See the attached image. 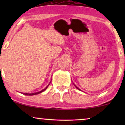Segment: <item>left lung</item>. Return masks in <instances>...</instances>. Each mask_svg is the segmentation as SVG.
Instances as JSON below:
<instances>
[{
    "mask_svg": "<svg viewBox=\"0 0 125 125\" xmlns=\"http://www.w3.org/2000/svg\"><path fill=\"white\" fill-rule=\"evenodd\" d=\"M73 84H74V86H75V87H76V88L77 89H78V90H80V89H79V88H78V87H77V86H76V85H75V84H74V83H73Z\"/></svg>",
    "mask_w": 125,
    "mask_h": 125,
    "instance_id": "8db88e82",
    "label": "left lung"
}]
</instances>
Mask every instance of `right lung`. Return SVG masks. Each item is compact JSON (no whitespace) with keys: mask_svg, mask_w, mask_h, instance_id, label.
<instances>
[{"mask_svg":"<svg viewBox=\"0 0 125 125\" xmlns=\"http://www.w3.org/2000/svg\"><path fill=\"white\" fill-rule=\"evenodd\" d=\"M51 81H50V83H49L48 85H47V86L45 87V89H42V90H41V91H40V92H36V93H23V94H24V95H36V94H39V93H42V92H44V91H45V90L47 89V88L48 87V86L49 85V84H50V83H51Z\"/></svg>","mask_w":125,"mask_h":125,"instance_id":"right-lung-1","label":"right lung"}]
</instances>
